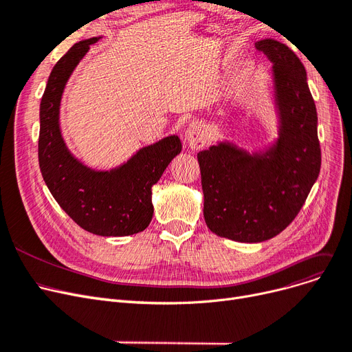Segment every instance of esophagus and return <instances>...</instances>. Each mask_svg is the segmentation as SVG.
<instances>
[{"label":"esophagus","instance_id":"1","mask_svg":"<svg viewBox=\"0 0 352 352\" xmlns=\"http://www.w3.org/2000/svg\"><path fill=\"white\" fill-rule=\"evenodd\" d=\"M186 142L191 149H200L207 142V128L201 122H191L186 131Z\"/></svg>","mask_w":352,"mask_h":352}]
</instances>
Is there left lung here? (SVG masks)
Segmentation results:
<instances>
[{"label": "left lung", "mask_w": 352, "mask_h": 352, "mask_svg": "<svg viewBox=\"0 0 352 352\" xmlns=\"http://www.w3.org/2000/svg\"><path fill=\"white\" fill-rule=\"evenodd\" d=\"M272 63V108L276 136L249 149L219 140L197 154L204 194V220L220 237L261 243L292 223L318 179V115L307 70L286 44L256 43ZM224 125L232 126L228 116Z\"/></svg>", "instance_id": "8db88e82"}]
</instances>
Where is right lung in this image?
Segmentation results:
<instances>
[{
    "instance_id": "1",
    "label": "right lung",
    "mask_w": 352,
    "mask_h": 352,
    "mask_svg": "<svg viewBox=\"0 0 352 352\" xmlns=\"http://www.w3.org/2000/svg\"><path fill=\"white\" fill-rule=\"evenodd\" d=\"M102 38L76 43L53 67L40 103L38 164L45 186L73 221L103 237L140 233L154 214L152 187L181 152L178 135L140 148L122 164L98 170L69 149L60 126V106L72 73Z\"/></svg>"
}]
</instances>
